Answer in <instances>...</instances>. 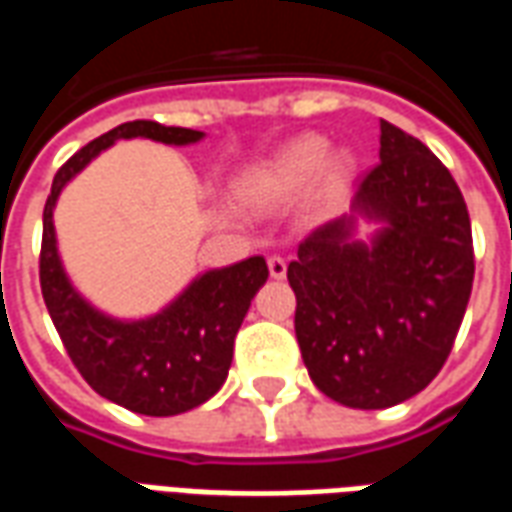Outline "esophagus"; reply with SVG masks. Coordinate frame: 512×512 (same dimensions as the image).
I'll use <instances>...</instances> for the list:
<instances>
[{"instance_id":"1","label":"esophagus","mask_w":512,"mask_h":512,"mask_svg":"<svg viewBox=\"0 0 512 512\" xmlns=\"http://www.w3.org/2000/svg\"><path fill=\"white\" fill-rule=\"evenodd\" d=\"M268 274L274 279H285L288 277V263L282 260V257H268Z\"/></svg>"}]
</instances>
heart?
Listing matches in <instances>:
<instances>
[{
    "instance_id": "b5f03b06",
    "label": "heart",
    "mask_w": 512,
    "mask_h": 512,
    "mask_svg": "<svg viewBox=\"0 0 512 512\" xmlns=\"http://www.w3.org/2000/svg\"><path fill=\"white\" fill-rule=\"evenodd\" d=\"M356 158L348 150H334L321 134H304L277 150L274 156L249 167L238 178V200L249 208H277L293 202L318 183V208L329 211L343 197L354 175Z\"/></svg>"
}]
</instances>
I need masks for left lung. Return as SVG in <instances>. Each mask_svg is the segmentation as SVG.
Returning a JSON list of instances; mask_svg holds the SVG:
<instances>
[{
  "mask_svg": "<svg viewBox=\"0 0 512 512\" xmlns=\"http://www.w3.org/2000/svg\"><path fill=\"white\" fill-rule=\"evenodd\" d=\"M378 158L351 213L318 227L288 266L301 359L312 384L348 408L422 392L472 296V222L458 183L386 120ZM359 221L377 224L367 242L355 238Z\"/></svg>",
  "mask_w": 512,
  "mask_h": 512,
  "instance_id": "left-lung-1",
  "label": "left lung"
}]
</instances>
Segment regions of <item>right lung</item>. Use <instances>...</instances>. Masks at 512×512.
Wrapping results in <instances>:
<instances>
[{
	"mask_svg": "<svg viewBox=\"0 0 512 512\" xmlns=\"http://www.w3.org/2000/svg\"><path fill=\"white\" fill-rule=\"evenodd\" d=\"M202 136L194 128L161 126L153 120L123 123L62 164L43 208L40 290L68 356L98 395L145 417H175L202 406L222 389L233 365L235 334L255 293L266 285V260L255 255L202 271L153 315L115 318L84 299L68 277L57 246L54 208L62 189L120 139L186 147Z\"/></svg>",
	"mask_w": 512,
	"mask_h": 512,
	"instance_id": "add662e5",
	"label": "right lung"
}]
</instances>
